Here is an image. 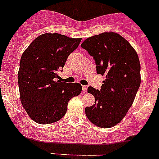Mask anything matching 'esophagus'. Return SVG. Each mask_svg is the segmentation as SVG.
<instances>
[{
    "label": "esophagus",
    "instance_id": "34e87169",
    "mask_svg": "<svg viewBox=\"0 0 159 159\" xmlns=\"http://www.w3.org/2000/svg\"><path fill=\"white\" fill-rule=\"evenodd\" d=\"M87 86H82V91L84 92V93H86L87 92Z\"/></svg>",
    "mask_w": 159,
    "mask_h": 159
}]
</instances>
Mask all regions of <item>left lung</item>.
<instances>
[{
  "mask_svg": "<svg viewBox=\"0 0 159 159\" xmlns=\"http://www.w3.org/2000/svg\"><path fill=\"white\" fill-rule=\"evenodd\" d=\"M81 46L94 57L98 74L105 76L101 90L88 87L95 102L86 107V116L98 127L111 128L126 116L139 89L138 55L124 37L111 31L89 37Z\"/></svg>",
  "mask_w": 159,
  "mask_h": 159,
  "instance_id": "left-lung-1",
  "label": "left lung"
}]
</instances>
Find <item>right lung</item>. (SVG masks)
Masks as SVG:
<instances>
[{"label": "right lung", "instance_id": "obj_1", "mask_svg": "<svg viewBox=\"0 0 159 159\" xmlns=\"http://www.w3.org/2000/svg\"><path fill=\"white\" fill-rule=\"evenodd\" d=\"M81 40L46 33L34 39L22 53L18 73L20 99L34 122L48 125L60 120L67 111L69 100L81 94V84L57 80V73Z\"/></svg>", "mask_w": 159, "mask_h": 159}]
</instances>
